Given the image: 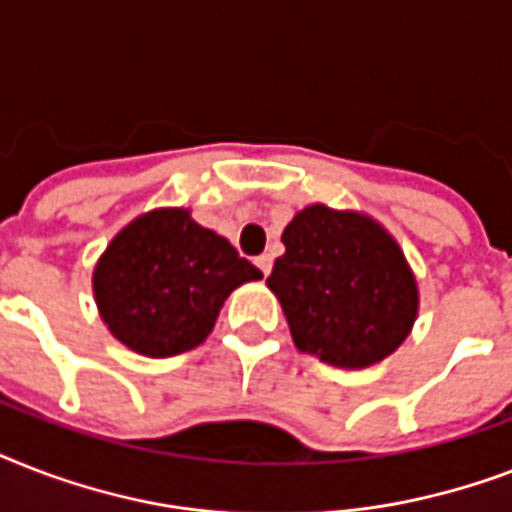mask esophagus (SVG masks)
I'll return each instance as SVG.
<instances>
[{
	"label": "esophagus",
	"instance_id": "34e87169",
	"mask_svg": "<svg viewBox=\"0 0 512 512\" xmlns=\"http://www.w3.org/2000/svg\"><path fill=\"white\" fill-rule=\"evenodd\" d=\"M255 265L260 268V271H263V276H268V273H271V268H273V257L271 255L255 257Z\"/></svg>",
	"mask_w": 512,
	"mask_h": 512
}]
</instances>
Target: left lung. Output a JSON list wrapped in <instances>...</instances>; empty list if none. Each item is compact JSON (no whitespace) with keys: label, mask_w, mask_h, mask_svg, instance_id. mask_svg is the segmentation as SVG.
I'll use <instances>...</instances> for the list:
<instances>
[{"label":"left lung","mask_w":512,"mask_h":512,"mask_svg":"<svg viewBox=\"0 0 512 512\" xmlns=\"http://www.w3.org/2000/svg\"><path fill=\"white\" fill-rule=\"evenodd\" d=\"M268 289L297 350L340 369H366L409 337L420 287L404 249L374 217L311 204L281 233Z\"/></svg>","instance_id":"obj_1"}]
</instances>
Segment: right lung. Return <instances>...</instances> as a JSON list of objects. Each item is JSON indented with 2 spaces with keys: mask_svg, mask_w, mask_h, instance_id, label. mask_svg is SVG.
Listing matches in <instances>:
<instances>
[{
  "mask_svg": "<svg viewBox=\"0 0 512 512\" xmlns=\"http://www.w3.org/2000/svg\"><path fill=\"white\" fill-rule=\"evenodd\" d=\"M257 279L263 273L191 209L159 207L111 239L92 271V295L122 345L170 358L207 340L228 295Z\"/></svg>",
  "mask_w": 512,
  "mask_h": 512,
  "instance_id": "1",
  "label": "right lung"
}]
</instances>
